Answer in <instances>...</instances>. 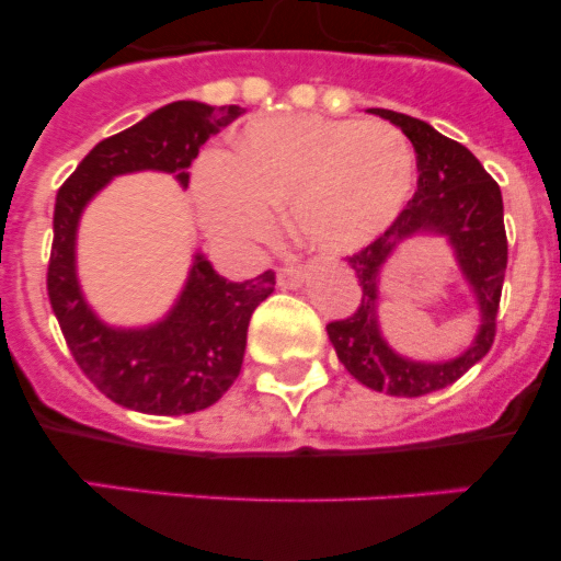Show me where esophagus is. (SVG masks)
Returning <instances> with one entry per match:
<instances>
[{"label": "esophagus", "instance_id": "esophagus-1", "mask_svg": "<svg viewBox=\"0 0 561 561\" xmlns=\"http://www.w3.org/2000/svg\"><path fill=\"white\" fill-rule=\"evenodd\" d=\"M276 282H279L282 287H298L304 282V265H282V268L276 271Z\"/></svg>", "mask_w": 561, "mask_h": 561}]
</instances>
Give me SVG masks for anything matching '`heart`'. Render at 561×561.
<instances>
[{"instance_id":"obj_1","label":"heart","mask_w":561,"mask_h":561,"mask_svg":"<svg viewBox=\"0 0 561 561\" xmlns=\"http://www.w3.org/2000/svg\"><path fill=\"white\" fill-rule=\"evenodd\" d=\"M415 186L410 140L382 122L325 116L257 118L233 154L195 168V203L211 239L244 247L274 236L279 206L317 249L344 252L393 225Z\"/></svg>"}]
</instances>
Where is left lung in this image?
I'll use <instances>...</instances> for the list:
<instances>
[{"instance_id": "left-lung-1", "label": "left lung", "mask_w": 561, "mask_h": 561, "mask_svg": "<svg viewBox=\"0 0 561 561\" xmlns=\"http://www.w3.org/2000/svg\"><path fill=\"white\" fill-rule=\"evenodd\" d=\"M371 113L388 118L410 138L417 160V190L386 233L347 257L358 274L360 301L353 314L328 322L325 331L339 360L355 380L380 393L412 399L454 386L494 344L507 268L505 208L500 184L485 173L472 151L407 113L386 107H371ZM423 229L449 236L484 317L473 347L448 365H415L401 359L381 342L376 328L379 268L401 240Z\"/></svg>"}]
</instances>
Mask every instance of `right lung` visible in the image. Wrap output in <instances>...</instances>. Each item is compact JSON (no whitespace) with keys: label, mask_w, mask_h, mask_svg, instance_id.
Here are the masks:
<instances>
[{"label":"right lung","mask_w":561,"mask_h":561,"mask_svg":"<svg viewBox=\"0 0 561 561\" xmlns=\"http://www.w3.org/2000/svg\"><path fill=\"white\" fill-rule=\"evenodd\" d=\"M244 113L179 100L124 133L100 140L56 192L48 298L65 342L100 393L146 415H186L222 399L241 375L249 317L274 293V271L228 282L197 254L184 293L168 320L146 331L107 328L83 301L76 279V228L89 197L113 175L175 173L190 184V165L211 135Z\"/></svg>","instance_id":"add662e5"}]
</instances>
